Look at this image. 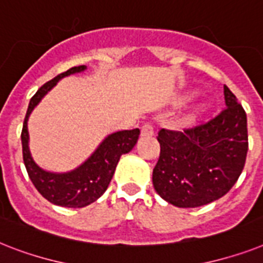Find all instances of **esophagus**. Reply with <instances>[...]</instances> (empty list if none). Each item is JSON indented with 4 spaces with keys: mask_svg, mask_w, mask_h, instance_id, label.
Wrapping results in <instances>:
<instances>
[{
    "mask_svg": "<svg viewBox=\"0 0 263 263\" xmlns=\"http://www.w3.org/2000/svg\"><path fill=\"white\" fill-rule=\"evenodd\" d=\"M140 131H142L143 136H150L154 134V127L150 123H144V124L142 125V129H140Z\"/></svg>",
    "mask_w": 263,
    "mask_h": 263,
    "instance_id": "esophagus-1",
    "label": "esophagus"
}]
</instances>
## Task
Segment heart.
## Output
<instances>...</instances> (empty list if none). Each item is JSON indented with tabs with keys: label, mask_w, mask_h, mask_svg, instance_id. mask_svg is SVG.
Masks as SVG:
<instances>
[{
	"label": "heart",
	"mask_w": 263,
	"mask_h": 263,
	"mask_svg": "<svg viewBox=\"0 0 263 263\" xmlns=\"http://www.w3.org/2000/svg\"><path fill=\"white\" fill-rule=\"evenodd\" d=\"M197 95V91H189L187 95H185L183 97H181V102H187L189 100H192V98L194 97V96ZM208 102L205 101H201V102H198L197 105L194 106L193 110H192V117H197L200 116V115H202V113L205 112V110H208Z\"/></svg>",
	"instance_id": "heart-1"
}]
</instances>
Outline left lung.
Wrapping results in <instances>:
<instances>
[{
	"instance_id": "obj_1",
	"label": "left lung",
	"mask_w": 263,
	"mask_h": 263,
	"mask_svg": "<svg viewBox=\"0 0 263 263\" xmlns=\"http://www.w3.org/2000/svg\"><path fill=\"white\" fill-rule=\"evenodd\" d=\"M226 108L206 123L158 132L161 154L154 189L178 208L206 205L238 181L249 150L246 112L224 85Z\"/></svg>"
}]
</instances>
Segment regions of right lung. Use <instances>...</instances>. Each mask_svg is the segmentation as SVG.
I'll list each match as a JSON object with an SVG mask.
<instances>
[{
  "mask_svg": "<svg viewBox=\"0 0 263 263\" xmlns=\"http://www.w3.org/2000/svg\"><path fill=\"white\" fill-rule=\"evenodd\" d=\"M86 70V66H77L67 71L62 72L54 80L44 83L36 95L31 98L25 115L21 143H23V159L28 176L32 183L39 191L43 197L50 202L66 208H83L95 202L108 189L112 180L119 159L123 154L134 148L138 142L140 129H125L106 136L96 151L83 162L82 165L67 173H51L43 170L36 165L29 151V134H28V119L35 106L42 98L58 83V81L67 76Z\"/></svg>",
  "mask_w": 263,
  "mask_h": 263,
  "instance_id": "obj_1",
  "label": "right lung"
}]
</instances>
